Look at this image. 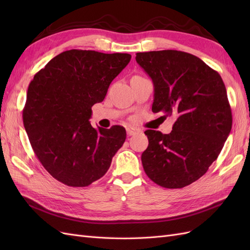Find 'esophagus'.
<instances>
[{
  "instance_id": "1",
  "label": "esophagus",
  "mask_w": 250,
  "mask_h": 250,
  "mask_svg": "<svg viewBox=\"0 0 250 250\" xmlns=\"http://www.w3.org/2000/svg\"><path fill=\"white\" fill-rule=\"evenodd\" d=\"M126 131H127L128 137H131V135H134L138 132V129H135V128H133V127H127Z\"/></svg>"
}]
</instances>
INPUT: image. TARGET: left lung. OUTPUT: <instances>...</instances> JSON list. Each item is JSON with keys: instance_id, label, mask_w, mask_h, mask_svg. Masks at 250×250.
Listing matches in <instances>:
<instances>
[{"instance_id": "1", "label": "left lung", "mask_w": 250, "mask_h": 250, "mask_svg": "<svg viewBox=\"0 0 250 250\" xmlns=\"http://www.w3.org/2000/svg\"><path fill=\"white\" fill-rule=\"evenodd\" d=\"M135 60L153 82V112L176 121L169 134L148 129L142 154L147 176L158 186L180 188L207 173L231 130L232 117L218 72L190 53H137Z\"/></svg>"}]
</instances>
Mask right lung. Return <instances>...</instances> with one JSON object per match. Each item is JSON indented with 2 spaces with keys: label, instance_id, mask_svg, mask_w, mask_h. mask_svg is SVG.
I'll return each mask as SVG.
<instances>
[{
  "label": "right lung",
  "instance_id": "obj_1",
  "mask_svg": "<svg viewBox=\"0 0 250 250\" xmlns=\"http://www.w3.org/2000/svg\"><path fill=\"white\" fill-rule=\"evenodd\" d=\"M127 53L69 50L52 58L30 82L22 121L35 155L51 175L69 187L101 178L123 146L126 130L94 128L92 106L129 63Z\"/></svg>",
  "mask_w": 250,
  "mask_h": 250
}]
</instances>
